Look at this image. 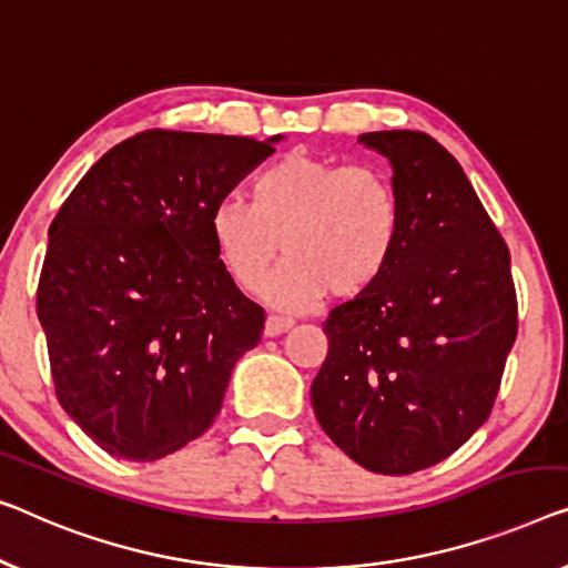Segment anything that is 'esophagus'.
<instances>
[{
  "label": "esophagus",
  "mask_w": 568,
  "mask_h": 568,
  "mask_svg": "<svg viewBox=\"0 0 568 568\" xmlns=\"http://www.w3.org/2000/svg\"><path fill=\"white\" fill-rule=\"evenodd\" d=\"M293 326V321L291 318H283V316H267V321H265V336H281V334H285L287 328Z\"/></svg>",
  "instance_id": "34e87169"
}]
</instances>
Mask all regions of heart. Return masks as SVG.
Returning a JSON list of instances; mask_svg holds the SVG:
<instances>
[{"instance_id": "heart-1", "label": "heart", "mask_w": 568, "mask_h": 568, "mask_svg": "<svg viewBox=\"0 0 568 568\" xmlns=\"http://www.w3.org/2000/svg\"><path fill=\"white\" fill-rule=\"evenodd\" d=\"M209 234L226 273L250 293L265 285L283 242L291 260L265 295L275 308L308 311L332 291L357 298L383 281L400 247L403 209L390 175L375 165L287 152L257 173L252 203H216Z\"/></svg>"}]
</instances>
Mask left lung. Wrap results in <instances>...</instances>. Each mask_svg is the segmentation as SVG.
Returning <instances> with one entry per match:
<instances>
[{
    "mask_svg": "<svg viewBox=\"0 0 568 568\" xmlns=\"http://www.w3.org/2000/svg\"><path fill=\"white\" fill-rule=\"evenodd\" d=\"M359 145L393 168L400 247L383 281L328 313L311 403L349 459L413 474L452 456L489 418L518 334L510 252L430 134L365 132Z\"/></svg>",
    "mask_w": 568,
    "mask_h": 568,
    "instance_id": "obj_1",
    "label": "left lung"
}]
</instances>
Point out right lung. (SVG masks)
<instances>
[{"mask_svg":"<svg viewBox=\"0 0 568 568\" xmlns=\"http://www.w3.org/2000/svg\"><path fill=\"white\" fill-rule=\"evenodd\" d=\"M267 140L150 130L101 155L48 232L38 318L58 400L126 462H155L222 410L265 311L219 260L209 216Z\"/></svg>","mask_w":568,"mask_h":568,"instance_id":"add662e5","label":"right lung"}]
</instances>
